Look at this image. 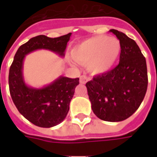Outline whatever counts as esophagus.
<instances>
[{"label": "esophagus", "mask_w": 157, "mask_h": 157, "mask_svg": "<svg viewBox=\"0 0 157 157\" xmlns=\"http://www.w3.org/2000/svg\"><path fill=\"white\" fill-rule=\"evenodd\" d=\"M86 82H87V77H86V75H82L81 78H80V82H81L82 84H85Z\"/></svg>", "instance_id": "34e87169"}]
</instances>
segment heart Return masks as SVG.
I'll return each instance as SVG.
<instances>
[{
    "label": "heart",
    "mask_w": 157,
    "mask_h": 157,
    "mask_svg": "<svg viewBox=\"0 0 157 157\" xmlns=\"http://www.w3.org/2000/svg\"><path fill=\"white\" fill-rule=\"evenodd\" d=\"M121 53V44L113 37L98 35L86 39L72 48L71 55L75 61L86 65L93 75L109 71L115 65ZM75 65V62H71Z\"/></svg>",
    "instance_id": "obj_1"
}]
</instances>
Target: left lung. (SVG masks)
<instances>
[{
    "mask_svg": "<svg viewBox=\"0 0 157 157\" xmlns=\"http://www.w3.org/2000/svg\"><path fill=\"white\" fill-rule=\"evenodd\" d=\"M120 42L119 63L115 68L86 82L95 115L109 122L123 121L139 109L148 85L145 57L135 40L111 29Z\"/></svg>",
    "mask_w": 157,
    "mask_h": 157,
    "instance_id": "8db88e82",
    "label": "left lung"
}]
</instances>
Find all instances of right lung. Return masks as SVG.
Listing matches in <instances>:
<instances>
[{
  "label": "right lung",
  "instance_id": "add662e5",
  "mask_svg": "<svg viewBox=\"0 0 157 157\" xmlns=\"http://www.w3.org/2000/svg\"><path fill=\"white\" fill-rule=\"evenodd\" d=\"M71 33L58 38L36 36L20 46L9 71V90L19 113L29 121L42 128H50L60 124L70 109V102L79 84V78L59 75L48 85L33 87L23 77V61L26 55L39 49L49 50L65 56Z\"/></svg>",
  "mask_w": 157,
  "mask_h": 157
}]
</instances>
